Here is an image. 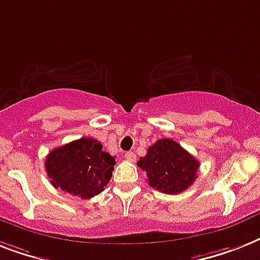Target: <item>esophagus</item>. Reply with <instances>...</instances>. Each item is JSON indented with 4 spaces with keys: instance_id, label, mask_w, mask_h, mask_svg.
<instances>
[{
    "instance_id": "esophagus-1",
    "label": "esophagus",
    "mask_w": 260,
    "mask_h": 260,
    "mask_svg": "<svg viewBox=\"0 0 260 260\" xmlns=\"http://www.w3.org/2000/svg\"><path fill=\"white\" fill-rule=\"evenodd\" d=\"M124 157H125L128 161H135L136 160V155H135L134 152L129 151V152H125V155H124Z\"/></svg>"
}]
</instances>
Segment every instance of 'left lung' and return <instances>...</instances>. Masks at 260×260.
I'll list each match as a JSON object with an SVG mask.
<instances>
[{"instance_id":"1","label":"left lung","mask_w":260,"mask_h":260,"mask_svg":"<svg viewBox=\"0 0 260 260\" xmlns=\"http://www.w3.org/2000/svg\"><path fill=\"white\" fill-rule=\"evenodd\" d=\"M137 166L145 171L152 188L168 195L185 191L198 178L199 170V161L172 139L156 141Z\"/></svg>"}]
</instances>
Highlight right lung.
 I'll use <instances>...</instances> for the list:
<instances>
[{"label": "right lung", "instance_id": "add662e5", "mask_svg": "<svg viewBox=\"0 0 260 260\" xmlns=\"http://www.w3.org/2000/svg\"><path fill=\"white\" fill-rule=\"evenodd\" d=\"M115 164V157L103 149L100 141L81 137L50 151L45 170L54 188L90 199L104 191Z\"/></svg>", "mask_w": 260, "mask_h": 260}]
</instances>
